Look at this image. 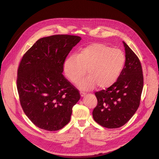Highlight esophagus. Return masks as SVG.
Wrapping results in <instances>:
<instances>
[{"mask_svg": "<svg viewBox=\"0 0 159 159\" xmlns=\"http://www.w3.org/2000/svg\"><path fill=\"white\" fill-rule=\"evenodd\" d=\"M80 96H81L82 97H84V96L86 94V93H85L82 92V91H80Z\"/></svg>", "mask_w": 159, "mask_h": 159, "instance_id": "1", "label": "esophagus"}]
</instances>
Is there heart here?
Segmentation results:
<instances>
[{
  "label": "heart",
  "instance_id": "heart-1",
  "mask_svg": "<svg viewBox=\"0 0 159 159\" xmlns=\"http://www.w3.org/2000/svg\"><path fill=\"white\" fill-rule=\"evenodd\" d=\"M125 61V55L121 50L94 43L67 57L63 63V72L70 81L77 83L85 75L87 70L89 77L77 84L82 90H91L96 85L107 88L118 80Z\"/></svg>",
  "mask_w": 159,
  "mask_h": 159
}]
</instances>
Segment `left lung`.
Masks as SVG:
<instances>
[{"label": "left lung", "instance_id": "8db88e82", "mask_svg": "<svg viewBox=\"0 0 159 159\" xmlns=\"http://www.w3.org/2000/svg\"><path fill=\"white\" fill-rule=\"evenodd\" d=\"M126 61L117 81L96 92L94 121L103 127L117 128L125 125L140 106L143 87L142 67L138 57L123 41Z\"/></svg>", "mask_w": 159, "mask_h": 159}]
</instances>
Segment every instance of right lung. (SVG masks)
Instances as JSON below:
<instances>
[{
  "label": "right lung",
  "mask_w": 159,
  "mask_h": 159,
  "mask_svg": "<svg viewBox=\"0 0 159 159\" xmlns=\"http://www.w3.org/2000/svg\"><path fill=\"white\" fill-rule=\"evenodd\" d=\"M81 40L57 34L38 39L23 55L17 70V88L23 111L37 127L57 131L69 123L80 94L62 74L63 63Z\"/></svg>",
  "instance_id": "add662e5"
}]
</instances>
